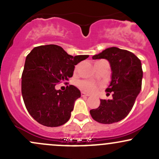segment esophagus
I'll list each match as a JSON object with an SVG mask.
<instances>
[{
	"mask_svg": "<svg viewBox=\"0 0 159 159\" xmlns=\"http://www.w3.org/2000/svg\"><path fill=\"white\" fill-rule=\"evenodd\" d=\"M81 96H82V97H88V96H89V94H86V93L84 92V91H81Z\"/></svg>",
	"mask_w": 159,
	"mask_h": 159,
	"instance_id": "34e87169",
	"label": "esophagus"
}]
</instances>
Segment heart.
<instances>
[{"label":"heart","instance_id":"obj_1","mask_svg":"<svg viewBox=\"0 0 159 159\" xmlns=\"http://www.w3.org/2000/svg\"><path fill=\"white\" fill-rule=\"evenodd\" d=\"M98 61H96L95 63H97ZM94 63V64H95ZM78 86L81 90L84 91H87V92H92V91H95L97 85L94 83L91 82V81H81L78 82Z\"/></svg>","mask_w":159,"mask_h":159}]
</instances>
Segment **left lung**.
Segmentation results:
<instances>
[{
    "mask_svg": "<svg viewBox=\"0 0 159 159\" xmlns=\"http://www.w3.org/2000/svg\"><path fill=\"white\" fill-rule=\"evenodd\" d=\"M106 59L111 69V80L105 91L112 93V99H101L98 108L90 111L94 120L102 124H112L124 119L132 108L142 89L143 71L137 56L126 50L108 48L92 57Z\"/></svg>",
    "mask_w": 159,
    "mask_h": 159,
    "instance_id": "left-lung-1",
    "label": "left lung"
}]
</instances>
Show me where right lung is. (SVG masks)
Masks as SVG:
<instances>
[{"mask_svg": "<svg viewBox=\"0 0 159 159\" xmlns=\"http://www.w3.org/2000/svg\"><path fill=\"white\" fill-rule=\"evenodd\" d=\"M89 55L72 56L61 47L48 44L34 48L28 54L21 76V93L32 118L48 127H57L69 120L81 91L74 85L65 91L55 85L73 76L75 65Z\"/></svg>", "mask_w": 159, "mask_h": 159, "instance_id": "add662e5", "label": "right lung"}]
</instances>
